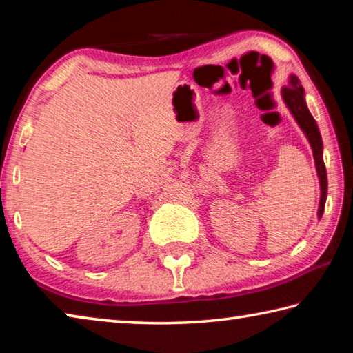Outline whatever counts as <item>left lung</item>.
<instances>
[{
    "instance_id": "1",
    "label": "left lung",
    "mask_w": 353,
    "mask_h": 353,
    "mask_svg": "<svg viewBox=\"0 0 353 353\" xmlns=\"http://www.w3.org/2000/svg\"><path fill=\"white\" fill-rule=\"evenodd\" d=\"M282 98L285 101L286 107H288L292 117L297 121L299 126L303 130V134L307 135V139L312 145L313 149V157L316 163V171H318L319 183H321V201H319V210L318 216L322 218V213H324L325 207V199H327V171L324 165V159H322V139L318 129V124H316L314 118L310 113L307 103H305V92L301 85V81L299 77L291 74L290 76V83L288 87L282 88Z\"/></svg>"
}]
</instances>
